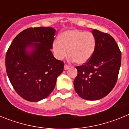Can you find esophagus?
<instances>
[{"label": "esophagus", "instance_id": "esophagus-1", "mask_svg": "<svg viewBox=\"0 0 129 129\" xmlns=\"http://www.w3.org/2000/svg\"><path fill=\"white\" fill-rule=\"evenodd\" d=\"M70 66L67 65V64H64V69L65 70H68V69L70 68Z\"/></svg>", "mask_w": 129, "mask_h": 129}]
</instances>
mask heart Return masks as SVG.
I'll use <instances>...</instances> for the list:
<instances>
[{"label": "heart", "instance_id": "1", "mask_svg": "<svg viewBox=\"0 0 129 129\" xmlns=\"http://www.w3.org/2000/svg\"><path fill=\"white\" fill-rule=\"evenodd\" d=\"M95 48V39L90 32L70 29L59 35L53 44V50L58 59H62L67 55L76 64H83L92 56Z\"/></svg>", "mask_w": 129, "mask_h": 129}]
</instances>
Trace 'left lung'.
I'll use <instances>...</instances> for the list:
<instances>
[{
  "instance_id": "left-lung-1",
  "label": "left lung",
  "mask_w": 129,
  "mask_h": 129,
  "mask_svg": "<svg viewBox=\"0 0 129 129\" xmlns=\"http://www.w3.org/2000/svg\"><path fill=\"white\" fill-rule=\"evenodd\" d=\"M95 48L90 59L76 67L74 88L81 98L94 101L103 98L113 89L118 79L121 53L111 35L93 29Z\"/></svg>"
}]
</instances>
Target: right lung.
Here are the masks:
<instances>
[{
  "instance_id": "obj_1",
  "label": "right lung",
  "mask_w": 129,
  "mask_h": 129,
  "mask_svg": "<svg viewBox=\"0 0 129 129\" xmlns=\"http://www.w3.org/2000/svg\"><path fill=\"white\" fill-rule=\"evenodd\" d=\"M55 29L29 28L18 34L6 55L7 75L16 92L29 101L46 98L54 89L64 62L53 57Z\"/></svg>"
}]
</instances>
